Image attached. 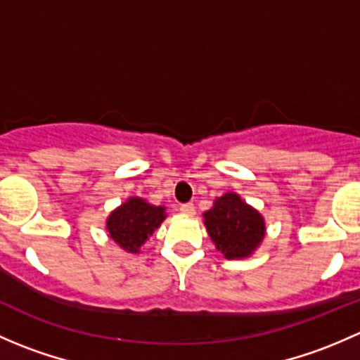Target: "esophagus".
Wrapping results in <instances>:
<instances>
[{
	"label": "esophagus",
	"mask_w": 360,
	"mask_h": 360,
	"mask_svg": "<svg viewBox=\"0 0 360 360\" xmlns=\"http://www.w3.org/2000/svg\"><path fill=\"white\" fill-rule=\"evenodd\" d=\"M179 210L183 214H188V216H191V214H195V207L193 203H183V205L179 207Z\"/></svg>",
	"instance_id": "1"
}]
</instances>
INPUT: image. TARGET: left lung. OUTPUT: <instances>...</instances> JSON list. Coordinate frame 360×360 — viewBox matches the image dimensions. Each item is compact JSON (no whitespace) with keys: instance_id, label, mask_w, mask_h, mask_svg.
Masks as SVG:
<instances>
[{"instance_id":"obj_1","label":"left lung","mask_w":360,"mask_h":360,"mask_svg":"<svg viewBox=\"0 0 360 360\" xmlns=\"http://www.w3.org/2000/svg\"><path fill=\"white\" fill-rule=\"evenodd\" d=\"M203 224L212 244L226 259L252 256L266 235V223L259 210L233 191L214 200L203 212Z\"/></svg>"}]
</instances>
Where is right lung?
Masks as SVG:
<instances>
[{"label": "right lung", "instance_id": "right-lung-1", "mask_svg": "<svg viewBox=\"0 0 360 360\" xmlns=\"http://www.w3.org/2000/svg\"><path fill=\"white\" fill-rule=\"evenodd\" d=\"M165 205H153L141 197H129L106 219L110 238L125 252L139 254L153 231L165 221Z\"/></svg>", "mask_w": 360, "mask_h": 360}]
</instances>
